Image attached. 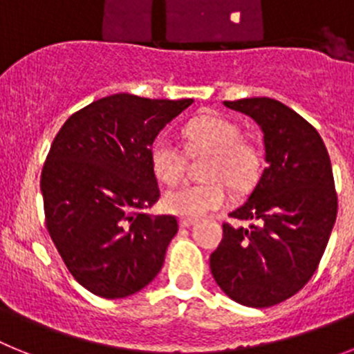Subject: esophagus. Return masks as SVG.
<instances>
[{
	"label": "esophagus",
	"mask_w": 354,
	"mask_h": 354,
	"mask_svg": "<svg viewBox=\"0 0 354 354\" xmlns=\"http://www.w3.org/2000/svg\"><path fill=\"white\" fill-rule=\"evenodd\" d=\"M196 220L195 218H180L179 220V225L183 228H187V227H192V225H195Z\"/></svg>",
	"instance_id": "1"
}]
</instances>
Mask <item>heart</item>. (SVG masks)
Returning a JSON list of instances; mask_svg holds the SVG:
<instances>
[{"instance_id":"heart-1","label":"heart","mask_w":354,"mask_h":354,"mask_svg":"<svg viewBox=\"0 0 354 354\" xmlns=\"http://www.w3.org/2000/svg\"><path fill=\"white\" fill-rule=\"evenodd\" d=\"M186 152L193 158L209 154L202 175L204 183L183 184L162 195V207L183 218H200L223 207L227 202L225 183L243 192L248 189L261 174V154L257 147L241 138L236 122L221 115H202L183 127ZM150 167L161 183L175 184L186 168L184 152L170 138L161 136L150 147Z\"/></svg>"}]
</instances>
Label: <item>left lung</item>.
<instances>
[{"label":"left lung","mask_w":354,"mask_h":354,"mask_svg":"<svg viewBox=\"0 0 354 354\" xmlns=\"http://www.w3.org/2000/svg\"><path fill=\"white\" fill-rule=\"evenodd\" d=\"M223 104L259 124L266 168L248 200L230 212L253 223H225L209 266L228 298L264 308L294 296L317 270L337 218L333 171L317 131L289 106L270 97Z\"/></svg>","instance_id":"8db88e82"}]
</instances>
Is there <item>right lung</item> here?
Wrapping results in <instances>:
<instances>
[{
  "mask_svg": "<svg viewBox=\"0 0 354 354\" xmlns=\"http://www.w3.org/2000/svg\"><path fill=\"white\" fill-rule=\"evenodd\" d=\"M192 102L115 93L56 134L40 175L46 227L72 277L95 296L126 298L161 271L179 225L143 212L159 200L149 154Z\"/></svg>",
  "mask_w": 354,
  "mask_h": 354,
  "instance_id": "1",
  "label": "right lung"
}]
</instances>
